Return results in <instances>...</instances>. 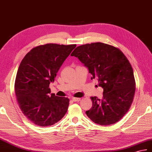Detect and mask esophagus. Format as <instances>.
I'll return each instance as SVG.
<instances>
[{
    "label": "esophagus",
    "mask_w": 152,
    "mask_h": 152,
    "mask_svg": "<svg viewBox=\"0 0 152 152\" xmlns=\"http://www.w3.org/2000/svg\"><path fill=\"white\" fill-rule=\"evenodd\" d=\"M80 100H81V98H75V97L72 98V100L74 102H79V101H80Z\"/></svg>",
    "instance_id": "34e87169"
}]
</instances>
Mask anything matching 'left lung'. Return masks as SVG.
Listing matches in <instances>:
<instances>
[{
	"label": "left lung",
	"mask_w": 152,
	"mask_h": 152,
	"mask_svg": "<svg viewBox=\"0 0 152 152\" xmlns=\"http://www.w3.org/2000/svg\"><path fill=\"white\" fill-rule=\"evenodd\" d=\"M75 56L88 68L104 89L103 98L91 97L93 106L86 113L91 121L102 126L117 122L131 107L135 91L133 70L119 48L103 43H93L76 47Z\"/></svg>",
	"instance_id": "1"
}]
</instances>
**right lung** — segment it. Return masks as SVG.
<instances>
[{"label":"right lung","mask_w":152,"mask_h":152,"mask_svg":"<svg viewBox=\"0 0 152 152\" xmlns=\"http://www.w3.org/2000/svg\"><path fill=\"white\" fill-rule=\"evenodd\" d=\"M76 45L48 43L35 47L26 54L17 70L15 92L20 110L31 122L50 126L67 111L69 99L50 94L59 68Z\"/></svg>","instance_id":"right-lung-1"}]
</instances>
